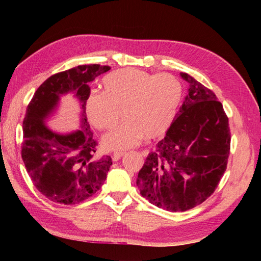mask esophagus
Returning a JSON list of instances; mask_svg holds the SVG:
<instances>
[{
    "label": "esophagus",
    "mask_w": 261,
    "mask_h": 261,
    "mask_svg": "<svg viewBox=\"0 0 261 261\" xmlns=\"http://www.w3.org/2000/svg\"><path fill=\"white\" fill-rule=\"evenodd\" d=\"M124 154H125L124 152H114V153L112 154V160H113L114 162H116V161L120 160Z\"/></svg>",
    "instance_id": "esophagus-1"
}]
</instances>
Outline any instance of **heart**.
I'll use <instances>...</instances> for the list:
<instances>
[{
	"label": "heart",
	"mask_w": 261,
	"mask_h": 261,
	"mask_svg": "<svg viewBox=\"0 0 261 261\" xmlns=\"http://www.w3.org/2000/svg\"><path fill=\"white\" fill-rule=\"evenodd\" d=\"M102 93H92L86 113L98 129H111L102 140L109 150H124L144 139L163 136L174 120L181 99V86L170 74L152 75L136 68H122L102 80Z\"/></svg>",
	"instance_id": "b5f03b06"
}]
</instances>
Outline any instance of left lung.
<instances>
[{"mask_svg": "<svg viewBox=\"0 0 261 261\" xmlns=\"http://www.w3.org/2000/svg\"><path fill=\"white\" fill-rule=\"evenodd\" d=\"M188 91L165 137L138 173L141 196L164 210L192 209L206 200L226 170L231 134L222 103L186 73Z\"/></svg>", "mask_w": 261, "mask_h": 261, "instance_id": "left-lung-1", "label": "left lung"}]
</instances>
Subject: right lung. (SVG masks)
Instances as JSON below:
<instances>
[{
  "mask_svg": "<svg viewBox=\"0 0 261 261\" xmlns=\"http://www.w3.org/2000/svg\"><path fill=\"white\" fill-rule=\"evenodd\" d=\"M111 69L98 64L80 65L49 77L35 92L22 122L21 158L36 188L57 203L75 204L88 199L103 185L112 165L110 155L97 156V141L87 122L89 84ZM73 93L81 107L80 128L62 134L45 120L56 112L60 97Z\"/></svg>",
  "mask_w": 261,
  "mask_h": 261,
  "instance_id": "right-lung-1",
  "label": "right lung"
}]
</instances>
